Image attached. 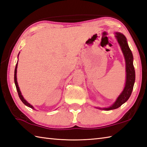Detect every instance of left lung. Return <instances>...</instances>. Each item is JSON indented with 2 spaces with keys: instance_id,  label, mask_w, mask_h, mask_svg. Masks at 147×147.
Instances as JSON below:
<instances>
[{
  "instance_id": "1",
  "label": "left lung",
  "mask_w": 147,
  "mask_h": 147,
  "mask_svg": "<svg viewBox=\"0 0 147 147\" xmlns=\"http://www.w3.org/2000/svg\"><path fill=\"white\" fill-rule=\"evenodd\" d=\"M115 37L117 40L122 52L124 56L125 62V82L124 89L119 94L114 103L107 108L96 107L103 110H114L121 107L122 104L128 100L133 91L134 82H135V71L133 66V56L128 46L127 38L120 32L115 33Z\"/></svg>"
}]
</instances>
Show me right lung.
I'll return each instance as SVG.
<instances>
[{
  "instance_id": "add662e5",
  "label": "right lung",
  "mask_w": 147,
  "mask_h": 147,
  "mask_svg": "<svg viewBox=\"0 0 147 147\" xmlns=\"http://www.w3.org/2000/svg\"><path fill=\"white\" fill-rule=\"evenodd\" d=\"M19 55H20V53L18 54V56H19ZM17 68H18V62L16 63V68H15V70H14V83H15V85H16V89H17V91H18V95H19V97L20 98V100H22V102L26 106H27L30 108H31V109L35 110L34 107H33L31 104H30L27 101H26L25 98H24V97L23 96V95L22 94V92H21V91L20 89V88H19V86H18V82H17V76H16V74H17Z\"/></svg>"
}]
</instances>
